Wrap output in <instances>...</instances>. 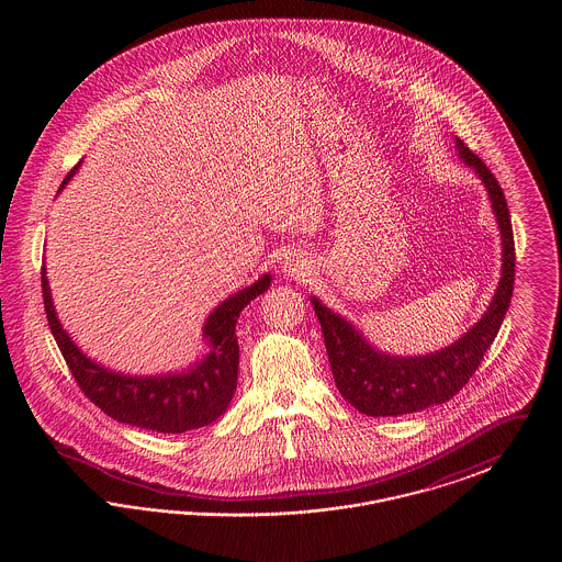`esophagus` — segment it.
I'll use <instances>...</instances> for the list:
<instances>
[{"instance_id": "34e87169", "label": "esophagus", "mask_w": 562, "mask_h": 562, "mask_svg": "<svg viewBox=\"0 0 562 562\" xmlns=\"http://www.w3.org/2000/svg\"><path fill=\"white\" fill-rule=\"evenodd\" d=\"M305 266H303V261H299V259H286V263H284V276H289V278H303L305 276Z\"/></svg>"}]
</instances>
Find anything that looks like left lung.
<instances>
[{"mask_svg": "<svg viewBox=\"0 0 562 562\" xmlns=\"http://www.w3.org/2000/svg\"><path fill=\"white\" fill-rule=\"evenodd\" d=\"M454 149L461 160L476 170L488 191L504 244L502 280L481 321L449 348L428 356L404 358L371 348L346 318L337 316L312 296L337 390L356 411L371 417L408 415L451 401L481 367L482 358L495 341L508 312L516 268L508 202L486 164L457 136Z\"/></svg>", "mask_w": 562, "mask_h": 562, "instance_id": "1", "label": "left lung"}]
</instances>
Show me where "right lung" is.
Instances as JSON below:
<instances>
[{
  "instance_id": "1",
  "label": "right lung",
  "mask_w": 562,
  "mask_h": 562,
  "mask_svg": "<svg viewBox=\"0 0 562 562\" xmlns=\"http://www.w3.org/2000/svg\"><path fill=\"white\" fill-rule=\"evenodd\" d=\"M78 166H74L65 177L60 189L76 175ZM269 284L271 276L266 273L252 286L232 294L214 310L204 324V339H209L213 349L188 373L131 376L108 371L81 353L56 318L46 268H42V293L48 326L83 396L120 424L161 434H183L189 429L204 428L227 411L238 385L240 364L236 322L241 310L255 296L266 293Z\"/></svg>"
}]
</instances>
